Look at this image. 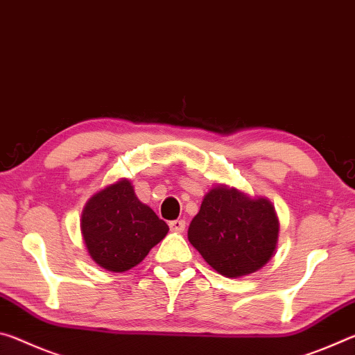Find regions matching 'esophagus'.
<instances>
[{
  "mask_svg": "<svg viewBox=\"0 0 355 355\" xmlns=\"http://www.w3.org/2000/svg\"><path fill=\"white\" fill-rule=\"evenodd\" d=\"M169 227L172 232H177V233H182L186 227V222L183 219H175V220H171L169 222Z\"/></svg>",
  "mask_w": 355,
  "mask_h": 355,
  "instance_id": "34e87169",
  "label": "esophagus"
}]
</instances>
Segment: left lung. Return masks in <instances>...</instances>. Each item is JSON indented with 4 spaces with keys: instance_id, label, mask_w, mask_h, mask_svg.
<instances>
[{
    "instance_id": "left-lung-1",
    "label": "left lung",
    "mask_w": 355,
    "mask_h": 355,
    "mask_svg": "<svg viewBox=\"0 0 355 355\" xmlns=\"http://www.w3.org/2000/svg\"><path fill=\"white\" fill-rule=\"evenodd\" d=\"M189 243L209 266L225 277L258 271L277 245L279 220L266 199H249L219 186L208 192L191 220Z\"/></svg>"
}]
</instances>
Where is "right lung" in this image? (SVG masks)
I'll list each match as a JSON object with an SVG mask.
<instances>
[{"instance_id": "1", "label": "right lung", "mask_w": 355, "mask_h": 355, "mask_svg": "<svg viewBox=\"0 0 355 355\" xmlns=\"http://www.w3.org/2000/svg\"><path fill=\"white\" fill-rule=\"evenodd\" d=\"M81 232L95 263L107 271L123 272L139 264L169 227L139 202L128 180H120L89 199Z\"/></svg>"}]
</instances>
